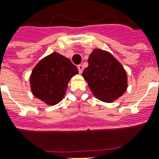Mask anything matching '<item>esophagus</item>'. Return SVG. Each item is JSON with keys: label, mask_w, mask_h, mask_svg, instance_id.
<instances>
[{"label": "esophagus", "mask_w": 159, "mask_h": 159, "mask_svg": "<svg viewBox=\"0 0 159 159\" xmlns=\"http://www.w3.org/2000/svg\"><path fill=\"white\" fill-rule=\"evenodd\" d=\"M77 69L79 70V73H82L83 70V66L82 65H79V66H77Z\"/></svg>", "instance_id": "34e87169"}]
</instances>
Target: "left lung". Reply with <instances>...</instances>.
Here are the masks:
<instances>
[{
    "instance_id": "left-lung-1",
    "label": "left lung",
    "mask_w": 159,
    "mask_h": 159,
    "mask_svg": "<svg viewBox=\"0 0 159 159\" xmlns=\"http://www.w3.org/2000/svg\"><path fill=\"white\" fill-rule=\"evenodd\" d=\"M83 75L91 92L107 103L117 100L128 89V76L122 64L108 51L94 48Z\"/></svg>"
}]
</instances>
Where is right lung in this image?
Wrapping results in <instances>:
<instances>
[{"instance_id": "right-lung-1", "label": "right lung", "mask_w": 159, "mask_h": 159, "mask_svg": "<svg viewBox=\"0 0 159 159\" xmlns=\"http://www.w3.org/2000/svg\"><path fill=\"white\" fill-rule=\"evenodd\" d=\"M78 70L68 58L53 52L37 63L30 76L34 96L48 106L59 103L66 94L71 77Z\"/></svg>"}]
</instances>
